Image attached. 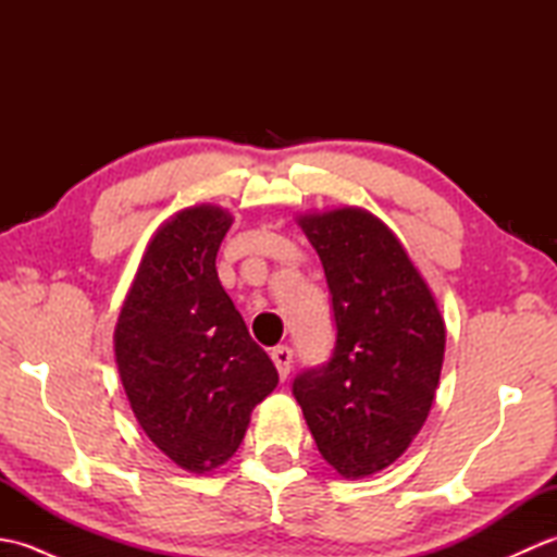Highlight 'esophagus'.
<instances>
[{
  "instance_id": "obj_1",
  "label": "esophagus",
  "mask_w": 557,
  "mask_h": 557,
  "mask_svg": "<svg viewBox=\"0 0 557 557\" xmlns=\"http://www.w3.org/2000/svg\"><path fill=\"white\" fill-rule=\"evenodd\" d=\"M270 359L272 363L277 366V373L280 377H287L289 369H292V349L287 345H277L275 349L270 351Z\"/></svg>"
}]
</instances>
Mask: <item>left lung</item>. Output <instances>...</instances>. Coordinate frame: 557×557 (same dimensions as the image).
<instances>
[{"mask_svg":"<svg viewBox=\"0 0 557 557\" xmlns=\"http://www.w3.org/2000/svg\"><path fill=\"white\" fill-rule=\"evenodd\" d=\"M333 297L335 349L292 383L318 453L337 474L393 465L429 417L445 354V321L397 236L345 208L299 220Z\"/></svg>","mask_w":557,"mask_h":557,"instance_id":"8db88e82","label":"left lung"}]
</instances>
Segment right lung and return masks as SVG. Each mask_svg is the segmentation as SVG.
Masks as SVG:
<instances>
[{"label": "right lung", "mask_w": 557, "mask_h": 557, "mask_svg": "<svg viewBox=\"0 0 557 557\" xmlns=\"http://www.w3.org/2000/svg\"><path fill=\"white\" fill-rule=\"evenodd\" d=\"M232 218L200 206L150 242L116 323L122 385L140 429L176 465L203 474L242 445L277 369L222 289L215 258Z\"/></svg>", "instance_id": "add662e5"}]
</instances>
